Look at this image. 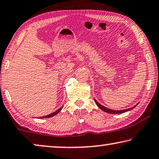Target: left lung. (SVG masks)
<instances>
[{
	"instance_id": "left-lung-1",
	"label": "left lung",
	"mask_w": 159,
	"mask_h": 159,
	"mask_svg": "<svg viewBox=\"0 0 159 159\" xmlns=\"http://www.w3.org/2000/svg\"><path fill=\"white\" fill-rule=\"evenodd\" d=\"M94 102H95V103H96V104L97 105V106H98L100 109H102V111H105V112H107V113H109V114H121V113H124V112H126V111H129V110H131V109H134V107H136V106H134V107H131V108H129V109H124V110H118V111H116V110H112V109H107V107H104V106H102V105H101L97 101L96 99H94Z\"/></svg>"
}]
</instances>
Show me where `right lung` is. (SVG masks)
I'll use <instances>...</instances> for the list:
<instances>
[{
    "instance_id": "1",
    "label": "right lung",
    "mask_w": 159,
    "mask_h": 159,
    "mask_svg": "<svg viewBox=\"0 0 159 159\" xmlns=\"http://www.w3.org/2000/svg\"><path fill=\"white\" fill-rule=\"evenodd\" d=\"M62 109V107H61V108H60L59 109H57V111H55V112H53V113H52V114H48V115H47V116H42V117H40V118H49V117H52V116H55V115H56V114H57V113H59V112L60 111V110L61 109Z\"/></svg>"
}]
</instances>
